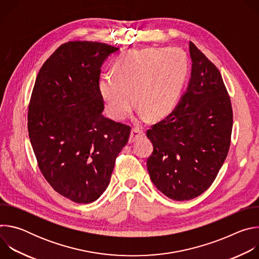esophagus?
Instances as JSON below:
<instances>
[{
  "label": "esophagus",
  "instance_id": "1",
  "mask_svg": "<svg viewBox=\"0 0 259 259\" xmlns=\"http://www.w3.org/2000/svg\"><path fill=\"white\" fill-rule=\"evenodd\" d=\"M144 135H145V134H144V132H143L141 129H139V128H133V129L131 130V133H130L129 142H130V143H133V142H135L136 140H138L139 138L143 137Z\"/></svg>",
  "mask_w": 259,
  "mask_h": 259
}]
</instances>
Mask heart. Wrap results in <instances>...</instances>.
<instances>
[{
    "label": "heart",
    "instance_id": "obj_1",
    "mask_svg": "<svg viewBox=\"0 0 259 259\" xmlns=\"http://www.w3.org/2000/svg\"><path fill=\"white\" fill-rule=\"evenodd\" d=\"M188 72V57L179 48L129 51L116 61L113 75L99 82L106 112L115 120H124L131 112L133 93L141 116L164 117L175 105Z\"/></svg>",
    "mask_w": 259,
    "mask_h": 259
}]
</instances>
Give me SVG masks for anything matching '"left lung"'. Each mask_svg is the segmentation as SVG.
Instances as JSON below:
<instances>
[{
	"mask_svg": "<svg viewBox=\"0 0 259 259\" xmlns=\"http://www.w3.org/2000/svg\"><path fill=\"white\" fill-rule=\"evenodd\" d=\"M192 72L187 91L164 120L146 131L154 152L146 166L166 197L192 200L216 178L231 144L233 109L217 67L189 43Z\"/></svg>",
	"mask_w": 259,
	"mask_h": 259,
	"instance_id": "left-lung-1",
	"label": "left lung"
}]
</instances>
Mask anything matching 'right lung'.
Segmentation results:
<instances>
[{"label": "right lung", "mask_w": 259, "mask_h": 259, "mask_svg": "<svg viewBox=\"0 0 259 259\" xmlns=\"http://www.w3.org/2000/svg\"><path fill=\"white\" fill-rule=\"evenodd\" d=\"M119 48L75 41L43 64L28 106V136L39 168L61 196L79 204L106 190L131 127L102 115L100 68Z\"/></svg>", "instance_id": "1"}]
</instances>
